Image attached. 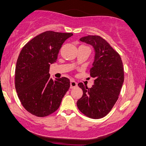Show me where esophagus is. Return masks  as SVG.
I'll return each instance as SVG.
<instances>
[{
    "label": "esophagus",
    "instance_id": "1",
    "mask_svg": "<svg viewBox=\"0 0 146 146\" xmlns=\"http://www.w3.org/2000/svg\"><path fill=\"white\" fill-rule=\"evenodd\" d=\"M77 84H77V82L75 81V80H70V88H71V89L76 87L77 86Z\"/></svg>",
    "mask_w": 146,
    "mask_h": 146
}]
</instances>
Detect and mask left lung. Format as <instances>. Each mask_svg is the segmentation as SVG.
Listing matches in <instances>:
<instances>
[{"label":"left lung","mask_w":146,"mask_h":146,"mask_svg":"<svg viewBox=\"0 0 146 146\" xmlns=\"http://www.w3.org/2000/svg\"><path fill=\"white\" fill-rule=\"evenodd\" d=\"M80 40L94 47L95 61L90 75L95 80L91 88L78 84L83 94L77 101V107L86 116L98 119L108 114L118 100L124 82L123 62L118 52L100 36L89 35Z\"/></svg>","instance_id":"8db88e82"}]
</instances>
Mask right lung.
<instances>
[{"label":"right lung","mask_w":146,"mask_h":146,"mask_svg":"<svg viewBox=\"0 0 146 146\" xmlns=\"http://www.w3.org/2000/svg\"><path fill=\"white\" fill-rule=\"evenodd\" d=\"M72 33L46 31L27 42L18 56L15 87L25 109L37 117L51 114L59 108L70 86L68 78L53 80L50 65L57 61L64 41Z\"/></svg>","instance_id":"1"}]
</instances>
